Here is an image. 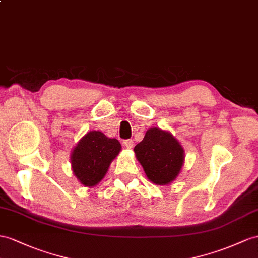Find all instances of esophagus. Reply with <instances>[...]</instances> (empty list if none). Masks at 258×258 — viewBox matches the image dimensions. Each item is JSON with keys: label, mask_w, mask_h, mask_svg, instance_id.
Returning a JSON list of instances; mask_svg holds the SVG:
<instances>
[{"label": "esophagus", "mask_w": 258, "mask_h": 258, "mask_svg": "<svg viewBox=\"0 0 258 258\" xmlns=\"http://www.w3.org/2000/svg\"><path fill=\"white\" fill-rule=\"evenodd\" d=\"M124 146L126 147L127 149H132L133 148V146H134V142L132 141V140H126V141H124Z\"/></svg>", "instance_id": "34e87169"}]
</instances>
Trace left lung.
<instances>
[{"label": "left lung", "instance_id": "left-lung-1", "mask_svg": "<svg viewBox=\"0 0 258 258\" xmlns=\"http://www.w3.org/2000/svg\"><path fill=\"white\" fill-rule=\"evenodd\" d=\"M136 159L149 181L156 185H168L179 176L184 164V149L168 131L147 130L144 140L134 147Z\"/></svg>", "mask_w": 258, "mask_h": 258}]
</instances>
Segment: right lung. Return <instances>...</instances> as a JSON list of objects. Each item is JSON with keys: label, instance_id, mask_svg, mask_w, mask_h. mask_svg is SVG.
I'll return each mask as SVG.
<instances>
[{"label": "right lung", "instance_id": "obj_1", "mask_svg": "<svg viewBox=\"0 0 258 258\" xmlns=\"http://www.w3.org/2000/svg\"><path fill=\"white\" fill-rule=\"evenodd\" d=\"M121 144L102 132L90 131L79 140L71 153L73 173L83 185L91 187L101 182L111 162L121 151Z\"/></svg>", "mask_w": 258, "mask_h": 258}]
</instances>
